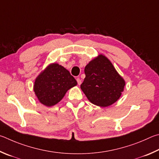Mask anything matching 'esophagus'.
Listing matches in <instances>:
<instances>
[{"label": "esophagus", "instance_id": "1", "mask_svg": "<svg viewBox=\"0 0 159 159\" xmlns=\"http://www.w3.org/2000/svg\"><path fill=\"white\" fill-rule=\"evenodd\" d=\"M77 84H78V85H80L82 84V80L80 79V77H78V78H77Z\"/></svg>", "mask_w": 159, "mask_h": 159}]
</instances>
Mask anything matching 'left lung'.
Masks as SVG:
<instances>
[{"label": "left lung", "instance_id": "1", "mask_svg": "<svg viewBox=\"0 0 159 159\" xmlns=\"http://www.w3.org/2000/svg\"><path fill=\"white\" fill-rule=\"evenodd\" d=\"M84 72L86 77L80 88L91 103L107 107L120 98L125 81L105 56L99 55L90 61Z\"/></svg>", "mask_w": 159, "mask_h": 159}]
</instances>
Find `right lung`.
<instances>
[{"label": "right lung", "mask_w": 159, "mask_h": 159, "mask_svg": "<svg viewBox=\"0 0 159 159\" xmlns=\"http://www.w3.org/2000/svg\"><path fill=\"white\" fill-rule=\"evenodd\" d=\"M76 85L77 81L68 70L53 63L36 78L34 91L41 103L50 107L58 103L67 91Z\"/></svg>", "instance_id": "right-lung-1"}]
</instances>
